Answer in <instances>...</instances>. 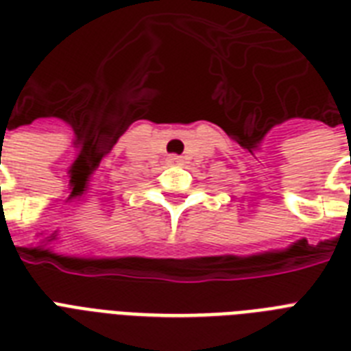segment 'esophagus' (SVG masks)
Instances as JSON below:
<instances>
[{
	"label": "esophagus",
	"mask_w": 351,
	"mask_h": 351,
	"mask_svg": "<svg viewBox=\"0 0 351 351\" xmlns=\"http://www.w3.org/2000/svg\"><path fill=\"white\" fill-rule=\"evenodd\" d=\"M167 162H169V164H180L182 158L180 156H176V154H171L169 158H167Z\"/></svg>",
	"instance_id": "esophagus-1"
}]
</instances>
